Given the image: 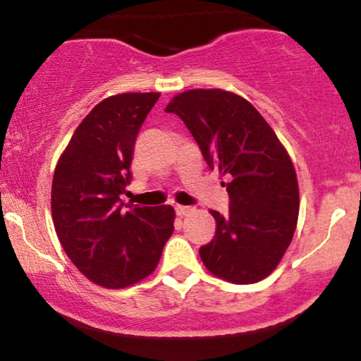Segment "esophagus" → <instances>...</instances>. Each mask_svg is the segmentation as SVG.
I'll use <instances>...</instances> for the list:
<instances>
[{"label":"esophagus","instance_id":"1","mask_svg":"<svg viewBox=\"0 0 361 361\" xmlns=\"http://www.w3.org/2000/svg\"><path fill=\"white\" fill-rule=\"evenodd\" d=\"M175 210H176V214L180 215V217H185V215H188V214L193 212L192 207H186V205H176Z\"/></svg>","mask_w":361,"mask_h":361}]
</instances>
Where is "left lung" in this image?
<instances>
[{
	"label": "left lung",
	"instance_id": "obj_1",
	"mask_svg": "<svg viewBox=\"0 0 361 361\" xmlns=\"http://www.w3.org/2000/svg\"><path fill=\"white\" fill-rule=\"evenodd\" d=\"M185 122L210 169L231 175L229 212L214 215L215 235L200 247L212 275L246 285L267 279L292 243L299 183L288 152L250 102L224 90H188L166 106Z\"/></svg>",
	"mask_w": 361,
	"mask_h": 361
}]
</instances>
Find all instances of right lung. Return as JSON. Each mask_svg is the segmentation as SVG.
<instances>
[{
	"instance_id": "right-lung-1",
	"label": "right lung",
	"mask_w": 361,
	"mask_h": 361,
	"mask_svg": "<svg viewBox=\"0 0 361 361\" xmlns=\"http://www.w3.org/2000/svg\"><path fill=\"white\" fill-rule=\"evenodd\" d=\"M159 93L105 98L82 118L52 180V219L74 267L105 288H126L151 275L175 231L171 205L123 204L140 126Z\"/></svg>"
}]
</instances>
